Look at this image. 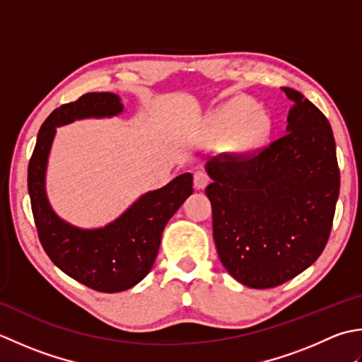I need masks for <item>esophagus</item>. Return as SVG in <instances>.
<instances>
[{"mask_svg": "<svg viewBox=\"0 0 362 362\" xmlns=\"http://www.w3.org/2000/svg\"><path fill=\"white\" fill-rule=\"evenodd\" d=\"M209 184V176L206 175L204 172H197L195 175H194V187L195 189H204L206 186H208Z\"/></svg>", "mask_w": 362, "mask_h": 362, "instance_id": "34e87169", "label": "esophagus"}]
</instances>
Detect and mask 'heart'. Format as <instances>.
I'll list each match as a JSON object with an SVG mask.
<instances>
[{"label":"heart","mask_w":362,"mask_h":362,"mask_svg":"<svg viewBox=\"0 0 362 362\" xmlns=\"http://www.w3.org/2000/svg\"><path fill=\"white\" fill-rule=\"evenodd\" d=\"M248 109H250L248 101L242 98L233 100L223 107H220L217 112L212 115L211 127L222 134V132H226L228 129L234 128L235 124L248 112ZM267 127H269L267 117H265L262 112L250 114L238 125V128H235L234 137H233L234 142L238 144L240 148L253 146L262 139L265 131H267Z\"/></svg>","instance_id":"heart-1"}]
</instances>
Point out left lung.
I'll use <instances>...</instances> for the list:
<instances>
[{"label": "left lung", "instance_id": "1", "mask_svg": "<svg viewBox=\"0 0 362 362\" xmlns=\"http://www.w3.org/2000/svg\"><path fill=\"white\" fill-rule=\"evenodd\" d=\"M286 134L250 156L220 154L212 182V234L223 267L243 286L270 289L306 270L325 248L341 186L329 122L300 92Z\"/></svg>", "mask_w": 362, "mask_h": 362}]
</instances>
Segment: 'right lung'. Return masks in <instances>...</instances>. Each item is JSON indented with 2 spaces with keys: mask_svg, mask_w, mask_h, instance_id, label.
<instances>
[{
  "mask_svg": "<svg viewBox=\"0 0 362 362\" xmlns=\"http://www.w3.org/2000/svg\"><path fill=\"white\" fill-rule=\"evenodd\" d=\"M120 98L110 92L86 93L54 109L37 134L28 165V190L43 250L64 274L93 291L114 293L131 289L151 270L162 231L192 195V175L176 176L167 186L146 192L119 218L95 230L73 226L51 208L45 175L56 128L83 119L119 115Z\"/></svg>",
  "mask_w": 362,
  "mask_h": 362,
  "instance_id": "obj_1",
  "label": "right lung"
}]
</instances>
